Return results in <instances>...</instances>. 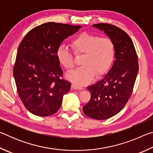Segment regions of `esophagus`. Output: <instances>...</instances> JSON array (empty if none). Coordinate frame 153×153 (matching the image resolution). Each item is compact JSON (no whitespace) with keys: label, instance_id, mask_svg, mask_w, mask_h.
<instances>
[{"label":"esophagus","instance_id":"34e87169","mask_svg":"<svg viewBox=\"0 0 153 153\" xmlns=\"http://www.w3.org/2000/svg\"><path fill=\"white\" fill-rule=\"evenodd\" d=\"M71 88L74 89V90H83V88L78 86V85H77L76 84H71Z\"/></svg>","mask_w":153,"mask_h":153}]
</instances>
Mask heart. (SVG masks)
Here are the masks:
<instances>
[{
    "instance_id": "heart-1",
    "label": "heart",
    "mask_w": 153,
    "mask_h": 153,
    "mask_svg": "<svg viewBox=\"0 0 153 153\" xmlns=\"http://www.w3.org/2000/svg\"><path fill=\"white\" fill-rule=\"evenodd\" d=\"M71 46L75 55H83L82 66L67 77L79 86L88 84L96 75L100 77L107 74L115 60V45L109 38H101L97 34L84 32L72 40ZM56 54L59 62L64 68L68 71L73 70L74 57L65 46H59Z\"/></svg>"
}]
</instances>
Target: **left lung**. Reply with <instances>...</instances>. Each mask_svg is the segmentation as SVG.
Listing matches in <instances>:
<instances>
[{
    "mask_svg": "<svg viewBox=\"0 0 153 153\" xmlns=\"http://www.w3.org/2000/svg\"><path fill=\"white\" fill-rule=\"evenodd\" d=\"M93 27L104 31L116 48L112 67L101 80L87 88L91 98L83 107L88 117L103 120L120 112L128 102L138 72V61L132 40L123 30L103 23Z\"/></svg>",
    "mask_w": 153,
    "mask_h": 153,
    "instance_id": "8db88e82",
    "label": "left lung"
}]
</instances>
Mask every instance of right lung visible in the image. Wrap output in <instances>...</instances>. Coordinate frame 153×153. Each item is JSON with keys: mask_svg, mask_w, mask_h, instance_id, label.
Here are the masks:
<instances>
[{"mask_svg": "<svg viewBox=\"0 0 153 153\" xmlns=\"http://www.w3.org/2000/svg\"><path fill=\"white\" fill-rule=\"evenodd\" d=\"M81 25L45 23L31 30L21 42L13 67L17 90L30 113L46 117L57 111L71 83L62 79L56 50Z\"/></svg>", "mask_w": 153, "mask_h": 153, "instance_id": "right-lung-1", "label": "right lung"}]
</instances>
